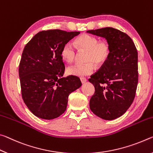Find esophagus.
Returning <instances> with one entry per match:
<instances>
[{
	"label": "esophagus",
	"instance_id": "1",
	"mask_svg": "<svg viewBox=\"0 0 153 153\" xmlns=\"http://www.w3.org/2000/svg\"><path fill=\"white\" fill-rule=\"evenodd\" d=\"M80 79H81V81L82 83H85V82H87V79L84 78V77H81Z\"/></svg>",
	"mask_w": 153,
	"mask_h": 153
}]
</instances>
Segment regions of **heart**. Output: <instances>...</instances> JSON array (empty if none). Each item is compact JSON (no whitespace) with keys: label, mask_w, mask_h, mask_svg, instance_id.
<instances>
[{"label":"heart","mask_w":153,"mask_h":153,"mask_svg":"<svg viewBox=\"0 0 153 153\" xmlns=\"http://www.w3.org/2000/svg\"><path fill=\"white\" fill-rule=\"evenodd\" d=\"M76 47L81 51H86L85 64H76L66 69L69 75L85 76L92 74L95 70L94 64L100 66L105 64L111 55V47L106 41L98 42L96 37L84 34L74 41ZM61 56L68 63L72 62L76 57V50L72 42H68L62 47Z\"/></svg>","instance_id":"heart-1"}]
</instances>
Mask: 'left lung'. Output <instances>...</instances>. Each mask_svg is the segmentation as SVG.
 I'll list each match as a JSON object with an SVG mask.
<instances>
[{"label":"left lung","instance_id":"8db88e82","mask_svg":"<svg viewBox=\"0 0 153 153\" xmlns=\"http://www.w3.org/2000/svg\"><path fill=\"white\" fill-rule=\"evenodd\" d=\"M87 32L104 38L111 47L108 59L89 79L95 87L90 109L100 118L113 120L127 111L136 96L138 82L137 49L128 35L113 27Z\"/></svg>","mask_w":153,"mask_h":153}]
</instances>
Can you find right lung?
<instances>
[{"label": "right lung", "mask_w": 153, "mask_h": 153, "mask_svg": "<svg viewBox=\"0 0 153 153\" xmlns=\"http://www.w3.org/2000/svg\"><path fill=\"white\" fill-rule=\"evenodd\" d=\"M80 32H39L25 46L19 67L22 98L35 116L51 120L66 110L68 96L81 86L75 76L62 77L61 50Z\"/></svg>", "instance_id": "right-lung-1"}]
</instances>
